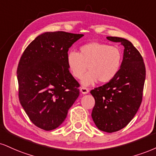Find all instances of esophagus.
<instances>
[{"instance_id":"esophagus-1","label":"esophagus","mask_w":156,"mask_h":156,"mask_svg":"<svg viewBox=\"0 0 156 156\" xmlns=\"http://www.w3.org/2000/svg\"><path fill=\"white\" fill-rule=\"evenodd\" d=\"M80 91H81V93L83 94H86L89 93V89L86 87H84V86H82V87L80 88Z\"/></svg>"}]
</instances>
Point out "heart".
Here are the masks:
<instances>
[{
	"label": "heart",
	"instance_id": "b5f03b06",
	"mask_svg": "<svg viewBox=\"0 0 156 156\" xmlns=\"http://www.w3.org/2000/svg\"><path fill=\"white\" fill-rule=\"evenodd\" d=\"M123 52L119 47L99 42L82 45L79 52L70 51L67 56L69 70L74 78L89 86L97 80L102 83L110 82L119 73L123 62Z\"/></svg>",
	"mask_w": 156,
	"mask_h": 156
}]
</instances>
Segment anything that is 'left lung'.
I'll return each instance as SVG.
<instances>
[{
    "label": "left lung",
    "instance_id": "1",
    "mask_svg": "<svg viewBox=\"0 0 156 156\" xmlns=\"http://www.w3.org/2000/svg\"><path fill=\"white\" fill-rule=\"evenodd\" d=\"M124 46L119 73L113 80L94 88L95 99L91 117L99 130L112 133L124 128L137 112L142 100L146 70L141 54L130 41L119 37H107Z\"/></svg>",
    "mask_w": 156,
    "mask_h": 156
}]
</instances>
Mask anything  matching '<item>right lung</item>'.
I'll list each match as a JSON object with an SVG mask.
<instances>
[{"label": "right lung", "instance_id": "obj_1", "mask_svg": "<svg viewBox=\"0 0 156 156\" xmlns=\"http://www.w3.org/2000/svg\"><path fill=\"white\" fill-rule=\"evenodd\" d=\"M83 34L47 32L27 46L19 62V99L33 123L46 131L57 128L79 96L80 84L67 62L69 48Z\"/></svg>", "mask_w": 156, "mask_h": 156}]
</instances>
